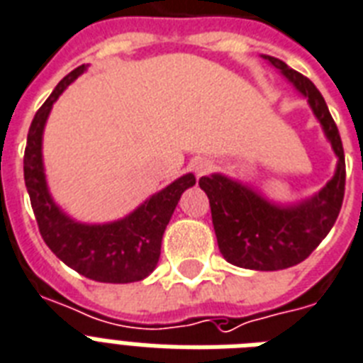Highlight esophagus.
<instances>
[{
    "label": "esophagus",
    "instance_id": "1",
    "mask_svg": "<svg viewBox=\"0 0 363 363\" xmlns=\"http://www.w3.org/2000/svg\"><path fill=\"white\" fill-rule=\"evenodd\" d=\"M211 167H213V164H211V161L206 157L195 159V163H193V170H195L196 176H202V174L210 172Z\"/></svg>",
    "mask_w": 363,
    "mask_h": 363
}]
</instances>
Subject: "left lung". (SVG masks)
<instances>
[{
    "label": "left lung",
    "instance_id": "1",
    "mask_svg": "<svg viewBox=\"0 0 363 363\" xmlns=\"http://www.w3.org/2000/svg\"><path fill=\"white\" fill-rule=\"evenodd\" d=\"M262 57L307 99L337 155L335 174L317 195L286 206L269 202L259 191L223 174L202 176L199 185L210 199L223 257L240 268L275 272L306 260L332 230L345 196V153L337 125L315 84L277 57Z\"/></svg>",
    "mask_w": 363,
    "mask_h": 363
}]
</instances>
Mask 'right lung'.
Listing matches in <instances>:
<instances>
[{
	"label": "right lung",
	"instance_id": "obj_1",
	"mask_svg": "<svg viewBox=\"0 0 363 363\" xmlns=\"http://www.w3.org/2000/svg\"><path fill=\"white\" fill-rule=\"evenodd\" d=\"M88 65L77 67L57 84L50 97L37 110L28 133L24 153V179L31 208L45 243L57 259L88 279L99 283H133L152 274L161 257V240L178 200L196 184L185 174L118 221L86 225L67 216L54 202L46 185L43 164V133L52 104Z\"/></svg>",
	"mask_w": 363,
	"mask_h": 363
}]
</instances>
